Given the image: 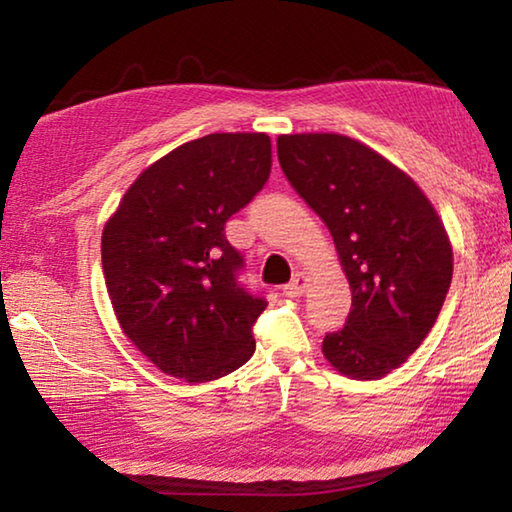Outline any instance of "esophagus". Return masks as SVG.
Listing matches in <instances>:
<instances>
[{
	"instance_id": "1",
	"label": "esophagus",
	"mask_w": 512,
	"mask_h": 512,
	"mask_svg": "<svg viewBox=\"0 0 512 512\" xmlns=\"http://www.w3.org/2000/svg\"><path fill=\"white\" fill-rule=\"evenodd\" d=\"M307 287H309V277H307L305 273H298V275L293 277V280L287 284V287H284V296H287V298H300L302 293L307 291Z\"/></svg>"
}]
</instances>
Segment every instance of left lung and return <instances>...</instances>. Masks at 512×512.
I'll return each mask as SVG.
<instances>
[{
	"mask_svg": "<svg viewBox=\"0 0 512 512\" xmlns=\"http://www.w3.org/2000/svg\"><path fill=\"white\" fill-rule=\"evenodd\" d=\"M277 160L325 221L352 289L325 359L350 379H381L420 348L443 309L454 271L443 219L409 173L352 137L280 135Z\"/></svg>",
	"mask_w": 512,
	"mask_h": 512,
	"instance_id": "8db88e82",
	"label": "left lung"
}]
</instances>
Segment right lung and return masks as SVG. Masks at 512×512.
<instances>
[{
  "label": "right lung",
  "instance_id": "obj_1",
  "mask_svg": "<svg viewBox=\"0 0 512 512\" xmlns=\"http://www.w3.org/2000/svg\"><path fill=\"white\" fill-rule=\"evenodd\" d=\"M268 173L266 133L198 137L146 167L103 225L119 327L171 377L203 384L253 357V325L268 302L237 282L244 259L223 228Z\"/></svg>",
  "mask_w": 512,
  "mask_h": 512
}]
</instances>
